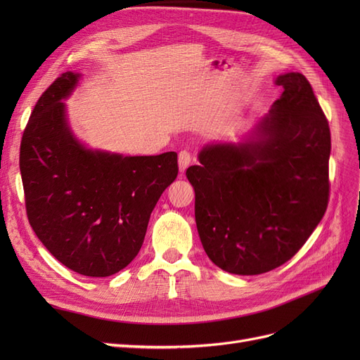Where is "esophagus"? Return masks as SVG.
Wrapping results in <instances>:
<instances>
[{
    "label": "esophagus",
    "mask_w": 360,
    "mask_h": 360,
    "mask_svg": "<svg viewBox=\"0 0 360 360\" xmlns=\"http://www.w3.org/2000/svg\"><path fill=\"white\" fill-rule=\"evenodd\" d=\"M191 160H192V156H191L189 151H186V150L180 151V153H179V169H180V172L186 171Z\"/></svg>",
    "instance_id": "obj_1"
}]
</instances>
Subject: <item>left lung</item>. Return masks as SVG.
<instances>
[{"label": "left lung", "mask_w": 360, "mask_h": 360, "mask_svg": "<svg viewBox=\"0 0 360 360\" xmlns=\"http://www.w3.org/2000/svg\"><path fill=\"white\" fill-rule=\"evenodd\" d=\"M282 91L238 143H210L186 169L205 254L234 275H259L297 254L329 201L330 130L308 79Z\"/></svg>", "instance_id": "left-lung-1"}]
</instances>
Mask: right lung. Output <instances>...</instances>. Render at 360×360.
<instances>
[{
    "mask_svg": "<svg viewBox=\"0 0 360 360\" xmlns=\"http://www.w3.org/2000/svg\"><path fill=\"white\" fill-rule=\"evenodd\" d=\"M79 78L63 73L40 96L24 130L19 168L39 240L76 274L105 278L138 255L150 214L179 174L177 153L123 156L84 146L63 102Z\"/></svg>",
    "mask_w": 360,
    "mask_h": 360,
    "instance_id": "add662e5",
    "label": "right lung"
}]
</instances>
